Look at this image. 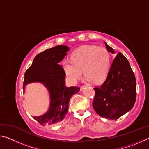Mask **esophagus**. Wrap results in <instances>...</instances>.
Returning <instances> with one entry per match:
<instances>
[{
  "label": "esophagus",
  "mask_w": 149,
  "mask_h": 149,
  "mask_svg": "<svg viewBox=\"0 0 149 149\" xmlns=\"http://www.w3.org/2000/svg\"><path fill=\"white\" fill-rule=\"evenodd\" d=\"M85 87V85H82V86H81V90H83L84 89V88Z\"/></svg>",
  "instance_id": "34e87169"
}]
</instances>
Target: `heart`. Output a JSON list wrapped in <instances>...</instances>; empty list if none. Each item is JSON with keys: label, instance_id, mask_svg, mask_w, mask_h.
<instances>
[{"label": "heart", "instance_id": "obj_1", "mask_svg": "<svg viewBox=\"0 0 149 149\" xmlns=\"http://www.w3.org/2000/svg\"><path fill=\"white\" fill-rule=\"evenodd\" d=\"M110 56L104 48L85 45L74 50L70 60L65 59L62 66L70 82L76 83L82 76L87 81L100 83L107 78L110 70Z\"/></svg>", "mask_w": 149, "mask_h": 149}]
</instances>
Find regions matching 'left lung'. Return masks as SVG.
I'll use <instances>...</instances> for the list:
<instances>
[{
    "instance_id": "left-lung-1",
    "label": "left lung",
    "mask_w": 149,
    "mask_h": 149,
    "mask_svg": "<svg viewBox=\"0 0 149 149\" xmlns=\"http://www.w3.org/2000/svg\"><path fill=\"white\" fill-rule=\"evenodd\" d=\"M105 45L108 51L114 53ZM94 89L93 107L101 117L117 120L133 108L137 96L136 79L127 59L121 52L113 60L105 81Z\"/></svg>"
}]
</instances>
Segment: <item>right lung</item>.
Here are the masks:
<instances>
[{
  "instance_id": "obj_1",
  "label": "right lung",
  "mask_w": 149,
  "mask_h": 149,
  "mask_svg": "<svg viewBox=\"0 0 149 149\" xmlns=\"http://www.w3.org/2000/svg\"><path fill=\"white\" fill-rule=\"evenodd\" d=\"M69 48L58 45L45 50L36 55L24 75L25 85L39 81L49 89L50 106L46 114L33 117L42 125H52L64 120L68 110V104L72 95L79 92L78 87H67L65 85V72L59 62L66 55Z\"/></svg>"
}]
</instances>
